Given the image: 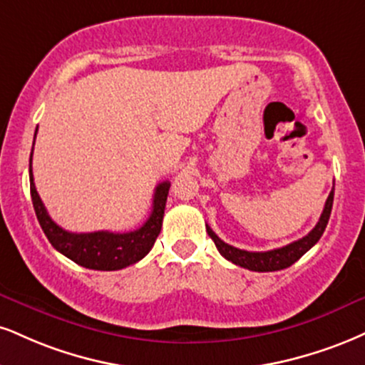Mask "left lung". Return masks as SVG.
Wrapping results in <instances>:
<instances>
[{"mask_svg":"<svg viewBox=\"0 0 365 365\" xmlns=\"http://www.w3.org/2000/svg\"><path fill=\"white\" fill-rule=\"evenodd\" d=\"M333 207V190L328 195L327 202H324V209L322 212V217H319L318 225L313 227V231L309 235H306L304 238L294 241L291 245H285L282 248L270 250V252H247V250H240L236 247H231L222 241L219 236L214 232L210 227L205 225V230H207L209 236L212 238L214 243H216V248L219 253L235 263V265L243 267V269L253 270V272H275L282 270L291 267L294 262H297L308 250H311L318 243L322 235L324 232V227L328 225V219H330Z\"/></svg>","mask_w":365,"mask_h":365,"instance_id":"obj_1","label":"left lung"}]
</instances>
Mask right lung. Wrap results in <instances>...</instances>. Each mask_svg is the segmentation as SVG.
Returning a JSON list of instances; mask_svg holds the SVG:
<instances>
[{
  "mask_svg": "<svg viewBox=\"0 0 365 365\" xmlns=\"http://www.w3.org/2000/svg\"><path fill=\"white\" fill-rule=\"evenodd\" d=\"M35 134H37V130H35ZM32 153H30L29 168L30 195H32L34 209L42 231L46 232L47 240L51 241V245L57 252H61L78 265L93 270H120L146 257L155 245L158 235H160L161 225H163L170 182H163L156 187L155 197H153V210L148 221L139 230L129 232H69L52 221L47 214L46 205L37 194L32 175Z\"/></svg>",
  "mask_w": 365,
  "mask_h": 365,
  "instance_id": "obj_1",
  "label": "right lung"
}]
</instances>
